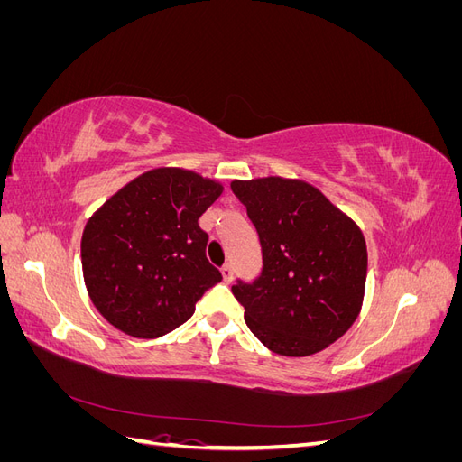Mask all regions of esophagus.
I'll return each mask as SVG.
<instances>
[{
    "label": "esophagus",
    "instance_id": "1",
    "mask_svg": "<svg viewBox=\"0 0 462 462\" xmlns=\"http://www.w3.org/2000/svg\"><path fill=\"white\" fill-rule=\"evenodd\" d=\"M233 265L231 263H226V265H223V268H221V275H223V279H226V282L227 283H231L233 282Z\"/></svg>",
    "mask_w": 462,
    "mask_h": 462
}]
</instances>
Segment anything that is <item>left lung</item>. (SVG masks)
<instances>
[{"instance_id": "obj_1", "label": "left lung", "mask_w": 462, "mask_h": 462, "mask_svg": "<svg viewBox=\"0 0 462 462\" xmlns=\"http://www.w3.org/2000/svg\"><path fill=\"white\" fill-rule=\"evenodd\" d=\"M260 236L263 268L236 282L245 319L270 351L309 356L355 324L365 299L368 253L356 223L299 179L233 180Z\"/></svg>"}]
</instances>
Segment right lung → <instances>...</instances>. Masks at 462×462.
<instances>
[{
	"instance_id": "right-lung-1",
	"label": "right lung",
	"mask_w": 462,
	"mask_h": 462,
	"mask_svg": "<svg viewBox=\"0 0 462 462\" xmlns=\"http://www.w3.org/2000/svg\"><path fill=\"white\" fill-rule=\"evenodd\" d=\"M223 185L158 167L133 179L94 212L80 241L87 291L111 326L141 339L173 331L221 282L208 262L199 217Z\"/></svg>"
}]
</instances>
